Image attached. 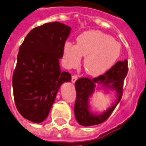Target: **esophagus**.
<instances>
[{"mask_svg":"<svg viewBox=\"0 0 146 146\" xmlns=\"http://www.w3.org/2000/svg\"><path fill=\"white\" fill-rule=\"evenodd\" d=\"M77 79H78L77 76L73 75V76H72V79H71V80H72V82H73V83H75Z\"/></svg>","mask_w":146,"mask_h":146,"instance_id":"obj_1","label":"esophagus"}]
</instances>
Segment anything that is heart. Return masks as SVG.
<instances>
[{"mask_svg": "<svg viewBox=\"0 0 146 146\" xmlns=\"http://www.w3.org/2000/svg\"><path fill=\"white\" fill-rule=\"evenodd\" d=\"M121 46L112 36L100 31H87L76 37V43L66 42L63 46L66 65L75 67L82 56L86 73L98 76L107 72L117 61Z\"/></svg>", "mask_w": 146, "mask_h": 146, "instance_id": "obj_1", "label": "heart"}]
</instances>
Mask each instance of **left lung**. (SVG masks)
Listing matches in <instances>:
<instances>
[{"mask_svg":"<svg viewBox=\"0 0 146 146\" xmlns=\"http://www.w3.org/2000/svg\"><path fill=\"white\" fill-rule=\"evenodd\" d=\"M128 61H118L113 67L106 72L103 75L98 77L90 79L81 77L75 83L76 102L74 106V113L77 122L84 126L95 125L103 123L110 117L119 103L123 93L124 80L128 73ZM96 83H102L104 86L115 89L118 95L117 101L115 105L100 115H93L88 110V97L93 92Z\"/></svg>","mask_w":146,"mask_h":146,"instance_id":"obj_1","label":"left lung"}]
</instances>
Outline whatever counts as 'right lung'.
<instances>
[{"instance_id":"1","label":"right lung","mask_w":146,"mask_h":146,"mask_svg":"<svg viewBox=\"0 0 146 146\" xmlns=\"http://www.w3.org/2000/svg\"><path fill=\"white\" fill-rule=\"evenodd\" d=\"M71 27L59 22L36 27L19 48L12 79L16 107L33 122H43L50 113L61 84L71 80L62 72L60 58Z\"/></svg>"}]
</instances>
